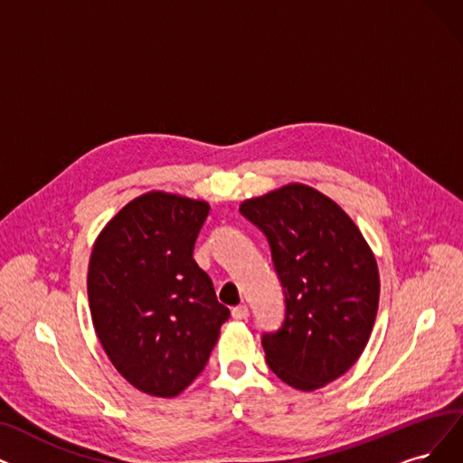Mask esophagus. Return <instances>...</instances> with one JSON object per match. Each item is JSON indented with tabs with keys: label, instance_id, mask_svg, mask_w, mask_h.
Masks as SVG:
<instances>
[{
	"label": "esophagus",
	"instance_id": "obj_1",
	"mask_svg": "<svg viewBox=\"0 0 463 463\" xmlns=\"http://www.w3.org/2000/svg\"><path fill=\"white\" fill-rule=\"evenodd\" d=\"M232 317L237 321H245L249 317V307L247 306H237L232 309Z\"/></svg>",
	"mask_w": 463,
	"mask_h": 463
}]
</instances>
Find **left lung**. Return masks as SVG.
<instances>
[{
	"instance_id": "1",
	"label": "left lung",
	"mask_w": 463,
	"mask_h": 463,
	"mask_svg": "<svg viewBox=\"0 0 463 463\" xmlns=\"http://www.w3.org/2000/svg\"><path fill=\"white\" fill-rule=\"evenodd\" d=\"M239 211L266 233L285 290L283 326L262 336L266 363L294 390H319L345 374L371 338L374 252L336 201L300 182L245 199Z\"/></svg>"
}]
</instances>
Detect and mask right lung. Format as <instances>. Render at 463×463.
<instances>
[{
    "instance_id": "obj_1",
    "label": "right lung",
    "mask_w": 463,
    "mask_h": 463,
    "mask_svg": "<svg viewBox=\"0 0 463 463\" xmlns=\"http://www.w3.org/2000/svg\"><path fill=\"white\" fill-rule=\"evenodd\" d=\"M207 201L147 192L108 222L90 250L92 325L116 371L142 393L176 397L205 368L230 309L194 260Z\"/></svg>"
}]
</instances>
